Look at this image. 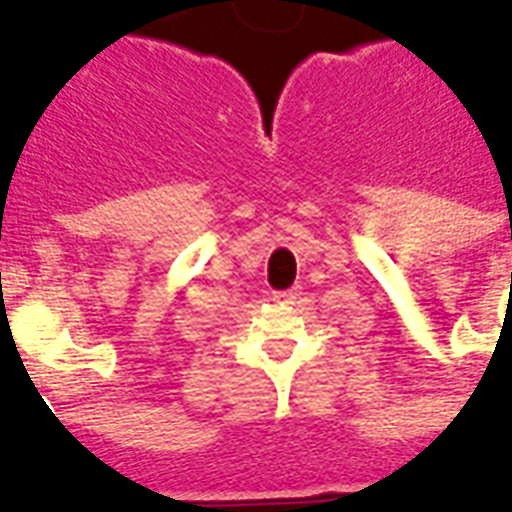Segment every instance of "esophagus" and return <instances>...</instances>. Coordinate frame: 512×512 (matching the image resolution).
Listing matches in <instances>:
<instances>
[{
    "mask_svg": "<svg viewBox=\"0 0 512 512\" xmlns=\"http://www.w3.org/2000/svg\"><path fill=\"white\" fill-rule=\"evenodd\" d=\"M297 297H299V289H284V292H273V302H281V305H286V302H294Z\"/></svg>",
    "mask_w": 512,
    "mask_h": 512,
    "instance_id": "obj_1",
    "label": "esophagus"
}]
</instances>
